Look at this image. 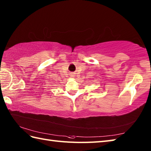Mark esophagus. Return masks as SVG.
<instances>
[{"label": "esophagus", "instance_id": "1", "mask_svg": "<svg viewBox=\"0 0 151 151\" xmlns=\"http://www.w3.org/2000/svg\"><path fill=\"white\" fill-rule=\"evenodd\" d=\"M75 75H76V73H75V72H72V73H70V77H75Z\"/></svg>", "mask_w": 151, "mask_h": 151}]
</instances>
